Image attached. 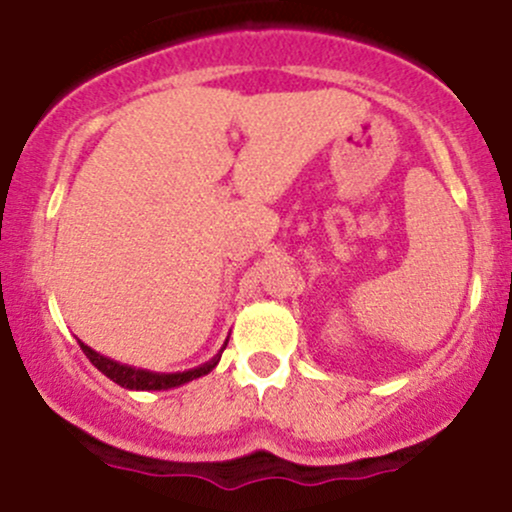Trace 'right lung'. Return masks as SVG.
I'll return each mask as SVG.
<instances>
[{"label": "right lung", "mask_w": 512, "mask_h": 512, "mask_svg": "<svg viewBox=\"0 0 512 512\" xmlns=\"http://www.w3.org/2000/svg\"><path fill=\"white\" fill-rule=\"evenodd\" d=\"M226 344L228 342H223L219 354L211 358V361L202 363V366L182 370V373H156V370H144V368L127 366V363H117V361H113V358L93 351L88 344L79 342L81 351L88 356V361L101 370L105 378H110L113 383L125 387V390H170V387H180V385L190 383V380L202 378V375L211 373V370L216 368V363L221 361V354H223V349H226Z\"/></svg>", "instance_id": "1"}]
</instances>
